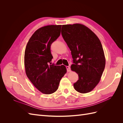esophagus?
<instances>
[{
    "instance_id": "34e87169",
    "label": "esophagus",
    "mask_w": 123,
    "mask_h": 123,
    "mask_svg": "<svg viewBox=\"0 0 123 123\" xmlns=\"http://www.w3.org/2000/svg\"><path fill=\"white\" fill-rule=\"evenodd\" d=\"M66 68H67V71L68 72H70L71 71V69H70V67L69 66H66Z\"/></svg>"
}]
</instances>
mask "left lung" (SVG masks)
<instances>
[{
	"label": "left lung",
	"instance_id": "8db88e82",
	"mask_svg": "<svg viewBox=\"0 0 123 123\" xmlns=\"http://www.w3.org/2000/svg\"><path fill=\"white\" fill-rule=\"evenodd\" d=\"M62 35L71 51V69L79 75L74 89L81 93L91 91L99 82L105 67L101 43L93 32L80 24L62 25Z\"/></svg>",
	"mask_w": 123,
	"mask_h": 123
}]
</instances>
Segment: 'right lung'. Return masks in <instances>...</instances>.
I'll return each instance as SVG.
<instances>
[{
	"instance_id": "obj_1",
	"label": "right lung",
	"mask_w": 123,
	"mask_h": 123,
	"mask_svg": "<svg viewBox=\"0 0 123 123\" xmlns=\"http://www.w3.org/2000/svg\"><path fill=\"white\" fill-rule=\"evenodd\" d=\"M62 25H49L33 33L26 46L24 62L28 79L43 94H50L57 90L62 78L67 72L64 65L49 63L53 58L52 43L61 34Z\"/></svg>"
}]
</instances>
